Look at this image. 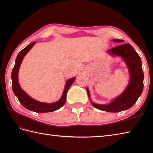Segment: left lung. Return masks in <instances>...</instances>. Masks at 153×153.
<instances>
[{
  "label": "left lung",
  "mask_w": 153,
  "mask_h": 153,
  "mask_svg": "<svg viewBox=\"0 0 153 153\" xmlns=\"http://www.w3.org/2000/svg\"><path fill=\"white\" fill-rule=\"evenodd\" d=\"M114 42L121 43L123 40L113 39ZM110 54L123 58L129 68L130 80L128 87L121 95L108 105H98L91 102L95 108L109 112H118L131 108L141 96L143 90L144 74L142 69L140 56L130 44H123L108 51ZM87 95L90 98L88 88Z\"/></svg>",
  "instance_id": "left-lung-1"
}]
</instances>
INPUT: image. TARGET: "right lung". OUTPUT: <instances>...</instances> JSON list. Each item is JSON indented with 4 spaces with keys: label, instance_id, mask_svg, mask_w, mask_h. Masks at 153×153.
Instances as JSON below:
<instances>
[{
    "label": "right lung",
    "instance_id": "right-lung-1",
    "mask_svg": "<svg viewBox=\"0 0 153 153\" xmlns=\"http://www.w3.org/2000/svg\"><path fill=\"white\" fill-rule=\"evenodd\" d=\"M35 42L30 43L27 46L22 50L18 54L16 59V62L14 68L12 71V90L13 92L15 94V95L18 97L19 102L24 106L25 108H27L31 111L39 113H44V112H53L58 109L60 108L62 106H63L66 102V93L68 89L73 83L74 80L76 79V77H72L70 79H68L65 85V88L64 89L63 94L62 95L60 99L58 101L53 103H45L37 101V100L32 99L31 97L29 96L26 93H25L21 88L20 85L18 83V71L20 64L24 59V56L26 54L30 51L31 48L33 47L35 45Z\"/></svg>",
    "mask_w": 153,
    "mask_h": 153
}]
</instances>
